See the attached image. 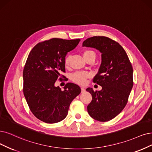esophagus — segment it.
Here are the masks:
<instances>
[{
	"mask_svg": "<svg viewBox=\"0 0 152 152\" xmlns=\"http://www.w3.org/2000/svg\"><path fill=\"white\" fill-rule=\"evenodd\" d=\"M81 93H85V88H83V87H81Z\"/></svg>",
	"mask_w": 152,
	"mask_h": 152,
	"instance_id": "esophagus-1",
	"label": "esophagus"
}]
</instances>
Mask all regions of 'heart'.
I'll return each instance as SVG.
<instances>
[{
    "instance_id": "1",
    "label": "heart",
    "mask_w": 152,
    "mask_h": 152,
    "mask_svg": "<svg viewBox=\"0 0 152 152\" xmlns=\"http://www.w3.org/2000/svg\"><path fill=\"white\" fill-rule=\"evenodd\" d=\"M91 55H93L95 56L94 53L90 50H86L83 53L84 58H86V57H88V56H91ZM69 61H70V58L67 56V57H66L64 59V65L66 67L69 66ZM89 77V75L87 72H77L72 75L71 79L73 81L79 84V85H84V84L86 83V80Z\"/></svg>"
}]
</instances>
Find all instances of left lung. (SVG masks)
I'll use <instances>...</instances> for the list:
<instances>
[{"label": "left lung", "mask_w": 152, "mask_h": 152, "mask_svg": "<svg viewBox=\"0 0 152 152\" xmlns=\"http://www.w3.org/2000/svg\"><path fill=\"white\" fill-rule=\"evenodd\" d=\"M83 46L94 48L102 54V63L93 82L102 89L98 91L86 89L92 96L88 112L97 121H109L120 113L128 102L133 85L132 64L121 45L107 37H89Z\"/></svg>", "instance_id": "obj_1"}]
</instances>
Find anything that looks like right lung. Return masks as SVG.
Wrapping results in <instances>:
<instances>
[{"label": "right lung", "mask_w": 152, "mask_h": 152, "mask_svg": "<svg viewBox=\"0 0 152 152\" xmlns=\"http://www.w3.org/2000/svg\"><path fill=\"white\" fill-rule=\"evenodd\" d=\"M80 39L53 38L38 43L31 50L23 71V92L28 106L37 118L47 123L64 120L69 105L81 90L68 83L62 91L56 81L65 72L64 59Z\"/></svg>", "instance_id": "add662e5"}]
</instances>
